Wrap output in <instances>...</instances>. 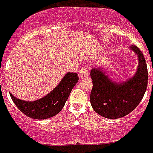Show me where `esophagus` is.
<instances>
[{"instance_id": "obj_1", "label": "esophagus", "mask_w": 153, "mask_h": 153, "mask_svg": "<svg viewBox=\"0 0 153 153\" xmlns=\"http://www.w3.org/2000/svg\"><path fill=\"white\" fill-rule=\"evenodd\" d=\"M79 79H86L88 77V71L87 69L85 68H82L79 71Z\"/></svg>"}]
</instances>
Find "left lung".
Instances as JSON below:
<instances>
[{
	"label": "left lung",
	"instance_id": "left-lung-1",
	"mask_svg": "<svg viewBox=\"0 0 153 153\" xmlns=\"http://www.w3.org/2000/svg\"><path fill=\"white\" fill-rule=\"evenodd\" d=\"M129 49L138 57V65L135 73L127 79L115 81L103 66L91 71L93 87L90 102L94 111L105 118L117 119L130 114L142 100L147 89L149 74L144 56L134 45Z\"/></svg>",
	"mask_w": 153,
	"mask_h": 153
}]
</instances>
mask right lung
I'll use <instances>...</instances> for the list:
<instances>
[{
	"label": "right lung",
	"instance_id": "right-lung-1",
	"mask_svg": "<svg viewBox=\"0 0 153 153\" xmlns=\"http://www.w3.org/2000/svg\"><path fill=\"white\" fill-rule=\"evenodd\" d=\"M78 81V74L68 72L49 93L33 101L18 99L10 92V95L22 114L33 119H47L56 115L62 110Z\"/></svg>",
	"mask_w": 153,
	"mask_h": 153
}]
</instances>
